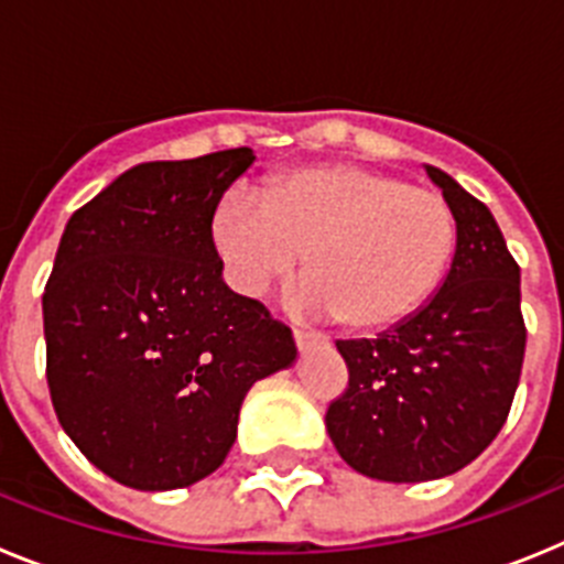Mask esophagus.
Segmentation results:
<instances>
[{
    "mask_svg": "<svg viewBox=\"0 0 564 564\" xmlns=\"http://www.w3.org/2000/svg\"><path fill=\"white\" fill-rule=\"evenodd\" d=\"M293 341H296L299 350H307V347H316V344H327V338L318 336V333H311V330H302V327H296V330H293Z\"/></svg>",
    "mask_w": 564,
    "mask_h": 564,
    "instance_id": "esophagus-1",
    "label": "esophagus"
}]
</instances>
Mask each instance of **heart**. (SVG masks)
<instances>
[{
	"mask_svg": "<svg viewBox=\"0 0 564 564\" xmlns=\"http://www.w3.org/2000/svg\"><path fill=\"white\" fill-rule=\"evenodd\" d=\"M208 231L234 293L262 296L305 257L293 307L356 333L410 322L441 288L457 242L443 194L347 161L276 174L262 197L228 192Z\"/></svg>",
	"mask_w": 564,
	"mask_h": 564,
	"instance_id": "b5f03b06",
	"label": "heart"
}]
</instances>
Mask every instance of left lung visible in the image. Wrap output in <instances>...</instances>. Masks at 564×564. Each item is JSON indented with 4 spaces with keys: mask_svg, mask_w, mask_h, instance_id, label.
Here are the masks:
<instances>
[{
    "mask_svg": "<svg viewBox=\"0 0 564 564\" xmlns=\"http://www.w3.org/2000/svg\"><path fill=\"white\" fill-rule=\"evenodd\" d=\"M457 223L441 291L410 322L364 341H338L347 390L327 406V432L356 471L387 482L455 475L502 430L525 356L520 265L486 203L426 166Z\"/></svg>",
    "mask_w": 564,
    "mask_h": 564,
    "instance_id": "1",
    "label": "left lung"
}]
</instances>
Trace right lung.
<instances>
[{
    "mask_svg": "<svg viewBox=\"0 0 564 564\" xmlns=\"http://www.w3.org/2000/svg\"><path fill=\"white\" fill-rule=\"evenodd\" d=\"M248 147L129 169L69 217L44 285L47 387L93 466L141 491L220 468L242 398L296 358L291 327L223 282L212 214Z\"/></svg>",
    "mask_w": 564,
    "mask_h": 564,
    "instance_id": "add662e5",
    "label": "right lung"
}]
</instances>
